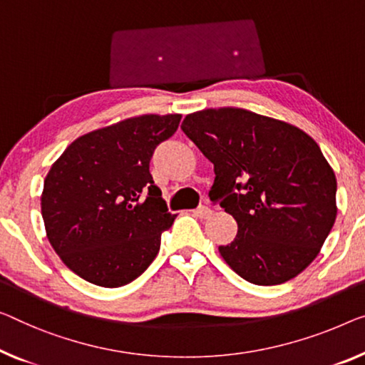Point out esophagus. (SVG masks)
Segmentation results:
<instances>
[{"mask_svg":"<svg viewBox=\"0 0 365 365\" xmlns=\"http://www.w3.org/2000/svg\"><path fill=\"white\" fill-rule=\"evenodd\" d=\"M195 215H197L198 217H201V220H206V217H210L211 215H213V210L208 208V206L201 205V206H198L197 210H195Z\"/></svg>","mask_w":365,"mask_h":365,"instance_id":"1","label":"esophagus"}]
</instances>
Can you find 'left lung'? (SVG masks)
<instances>
[{"label":"left lung","instance_id":"8db88e82","mask_svg":"<svg viewBox=\"0 0 365 365\" xmlns=\"http://www.w3.org/2000/svg\"><path fill=\"white\" fill-rule=\"evenodd\" d=\"M182 130L215 165L210 198L237 222L220 246L225 262L255 285H279L308 267L338 215L336 175L300 128L244 108L187 114Z\"/></svg>","mask_w":365,"mask_h":365}]
</instances>
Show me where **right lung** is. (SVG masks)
Instances as JSON below:
<instances>
[{
  "label": "right lung",
  "instance_id": "obj_1",
  "mask_svg": "<svg viewBox=\"0 0 365 365\" xmlns=\"http://www.w3.org/2000/svg\"><path fill=\"white\" fill-rule=\"evenodd\" d=\"M182 114H143L75 139L48 170L42 220L53 251L90 284L116 288L149 267L167 210L149 172L152 154L178 128Z\"/></svg>",
  "mask_w": 365,
  "mask_h": 365
}]
</instances>
